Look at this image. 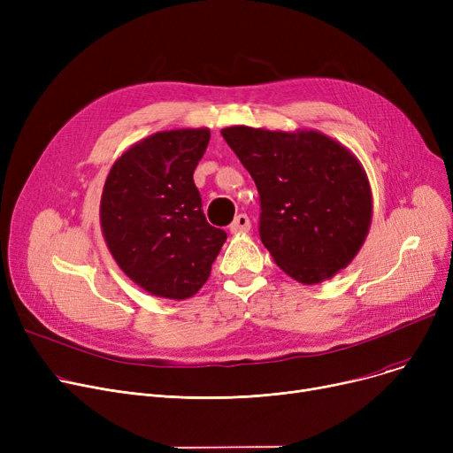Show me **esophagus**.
<instances>
[{
	"label": "esophagus",
	"mask_w": 453,
	"mask_h": 453,
	"mask_svg": "<svg viewBox=\"0 0 453 453\" xmlns=\"http://www.w3.org/2000/svg\"><path fill=\"white\" fill-rule=\"evenodd\" d=\"M250 227H251V222H250V219L246 217V214H236L234 220L229 226V231L233 234H242V233H248Z\"/></svg>",
	"instance_id": "1"
}]
</instances>
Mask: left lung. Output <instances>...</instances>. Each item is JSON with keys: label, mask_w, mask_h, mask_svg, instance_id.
<instances>
[{"label": "left lung", "mask_w": 453, "mask_h": 453, "mask_svg": "<svg viewBox=\"0 0 453 453\" xmlns=\"http://www.w3.org/2000/svg\"><path fill=\"white\" fill-rule=\"evenodd\" d=\"M260 195V241L275 265L303 284L347 268L372 219L365 169L347 147L318 130H222Z\"/></svg>", "instance_id": "left-lung-1"}]
</instances>
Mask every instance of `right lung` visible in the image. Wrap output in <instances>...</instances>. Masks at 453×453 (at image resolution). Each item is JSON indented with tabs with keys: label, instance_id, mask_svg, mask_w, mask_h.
Returning <instances> with one entry per match:
<instances>
[{
	"label": "right lung",
	"instance_id": "obj_1",
	"mask_svg": "<svg viewBox=\"0 0 453 453\" xmlns=\"http://www.w3.org/2000/svg\"><path fill=\"white\" fill-rule=\"evenodd\" d=\"M209 128L156 132L115 159L101 196L106 246L127 277L156 297H193L227 234L207 224L193 174Z\"/></svg>",
	"mask_w": 453,
	"mask_h": 453
}]
</instances>
